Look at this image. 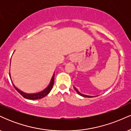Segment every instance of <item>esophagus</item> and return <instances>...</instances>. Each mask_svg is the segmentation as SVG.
Instances as JSON below:
<instances>
[{"label": "esophagus", "instance_id": "esophagus-1", "mask_svg": "<svg viewBox=\"0 0 131 131\" xmlns=\"http://www.w3.org/2000/svg\"><path fill=\"white\" fill-rule=\"evenodd\" d=\"M76 55H71V56L70 57V60L71 61H74L75 60H76Z\"/></svg>", "mask_w": 131, "mask_h": 131}]
</instances>
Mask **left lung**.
Instances as JSON below:
<instances>
[{"mask_svg": "<svg viewBox=\"0 0 131 131\" xmlns=\"http://www.w3.org/2000/svg\"><path fill=\"white\" fill-rule=\"evenodd\" d=\"M74 88L75 91L77 92L78 94H79V95H80L81 96H82V97H89V98H91V97H93V96H89V95H84V94H81V93H80L79 91H78V90L76 88H75V87H74Z\"/></svg>", "mask_w": 131, "mask_h": 131, "instance_id": "1", "label": "left lung"}]
</instances>
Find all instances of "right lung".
<instances>
[{
  "mask_svg": "<svg viewBox=\"0 0 131 131\" xmlns=\"http://www.w3.org/2000/svg\"><path fill=\"white\" fill-rule=\"evenodd\" d=\"M54 76H55V74H53V76H52V79H51V81L50 82V84H49V85H48V86L47 87V88L45 89L43 91L39 92H38V93H35V94H27V93L24 92H23L21 91V90H19V89H18L15 86V85L14 84H13V82H12V81L11 76H10V79H11L12 82V84L13 85V87L15 88V89L16 91L18 92L19 94L21 95L24 98L27 99H29V100H37V99H42L49 94V93L50 92L51 90H52V87H53V85Z\"/></svg>",
  "mask_w": 131,
  "mask_h": 131,
  "instance_id": "right-lung-1",
  "label": "right lung"
}]
</instances>
